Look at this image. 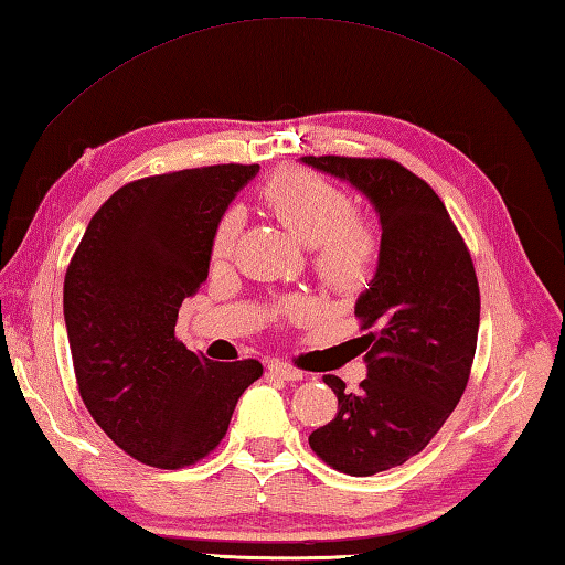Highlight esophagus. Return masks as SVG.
Listing matches in <instances>:
<instances>
[{
	"mask_svg": "<svg viewBox=\"0 0 565 565\" xmlns=\"http://www.w3.org/2000/svg\"><path fill=\"white\" fill-rule=\"evenodd\" d=\"M266 371H269L271 376H279L284 381H299L303 379V374L299 369H294L291 363H284V361H269V366H266Z\"/></svg>",
	"mask_w": 565,
	"mask_h": 565,
	"instance_id": "esophagus-1",
	"label": "esophagus"
}]
</instances>
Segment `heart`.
I'll return each mask as SVG.
<instances>
[{
    "instance_id": "heart-1",
    "label": "heart",
    "mask_w": 565,
    "mask_h": 565,
    "mask_svg": "<svg viewBox=\"0 0 565 565\" xmlns=\"http://www.w3.org/2000/svg\"><path fill=\"white\" fill-rule=\"evenodd\" d=\"M262 202L289 232L309 246V264L317 279L337 294L366 286L381 259V236L369 216L353 209L351 194L331 179L309 169H281L266 181ZM242 232L238 209L218 216L212 256L228 259Z\"/></svg>"
}]
</instances>
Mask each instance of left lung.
<instances>
[{
    "label": "left lung",
    "mask_w": 565,
    "mask_h": 565,
    "mask_svg": "<svg viewBox=\"0 0 565 565\" xmlns=\"http://www.w3.org/2000/svg\"><path fill=\"white\" fill-rule=\"evenodd\" d=\"M374 202L381 259L356 303L369 376L349 394L323 376L339 411L309 436L323 463L374 476L406 463L441 431L471 376L481 291L471 252L436 191L394 159L301 157Z\"/></svg>",
    "instance_id": "obj_1"
}]
</instances>
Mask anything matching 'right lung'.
Masks as SVG:
<instances>
[{
	"label": "right lung",
	"instance_id": "1",
	"mask_svg": "<svg viewBox=\"0 0 565 565\" xmlns=\"http://www.w3.org/2000/svg\"><path fill=\"white\" fill-rule=\"evenodd\" d=\"M259 164L129 181L104 202L64 276L76 386L124 454L177 471L222 444L256 359L212 361L177 339L179 306L206 281L218 216Z\"/></svg>",
	"mask_w": 565,
	"mask_h": 565
}]
</instances>
